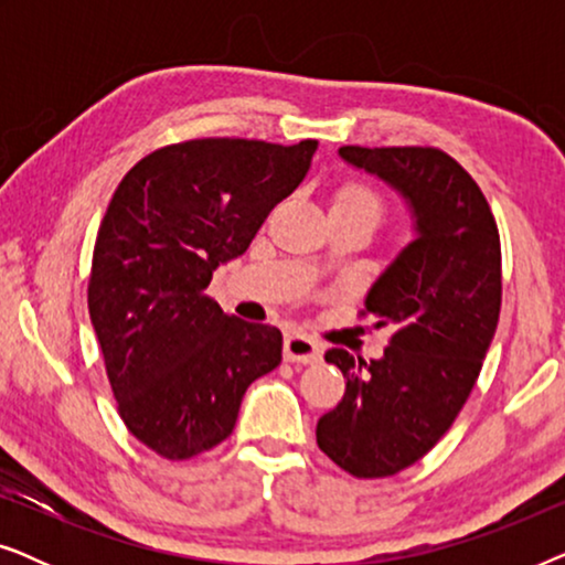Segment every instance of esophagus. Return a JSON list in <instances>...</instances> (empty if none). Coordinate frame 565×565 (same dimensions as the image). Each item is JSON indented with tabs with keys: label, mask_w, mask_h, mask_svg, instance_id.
I'll return each instance as SVG.
<instances>
[{
	"label": "esophagus",
	"mask_w": 565,
	"mask_h": 565,
	"mask_svg": "<svg viewBox=\"0 0 565 565\" xmlns=\"http://www.w3.org/2000/svg\"><path fill=\"white\" fill-rule=\"evenodd\" d=\"M321 354H323V347L311 337L298 334V331H292V334L285 337V360L288 362L313 365V362L321 360Z\"/></svg>",
	"instance_id": "obj_1"
}]
</instances>
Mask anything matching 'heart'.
<instances>
[{
    "label": "heart",
    "instance_id": "heart-1",
    "mask_svg": "<svg viewBox=\"0 0 565 565\" xmlns=\"http://www.w3.org/2000/svg\"><path fill=\"white\" fill-rule=\"evenodd\" d=\"M331 207H352V211L367 213L375 221L381 215V198L370 188H365V184H347V188L337 192L334 205Z\"/></svg>",
    "mask_w": 565,
    "mask_h": 565
}]
</instances>
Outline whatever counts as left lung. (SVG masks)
I'll return each mask as SVG.
<instances>
[{
	"mask_svg": "<svg viewBox=\"0 0 565 565\" xmlns=\"http://www.w3.org/2000/svg\"><path fill=\"white\" fill-rule=\"evenodd\" d=\"M339 159L388 184L412 218V242L365 296L375 327H393L388 347L370 362L327 352L347 388L316 424L339 468L383 478L424 458L473 391L499 323V231L473 177L439 149L342 146Z\"/></svg>",
	"mask_w": 565,
	"mask_h": 565,
	"instance_id": "8db88e82",
	"label": "left lung"
}]
</instances>
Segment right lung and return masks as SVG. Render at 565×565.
<instances>
[{
    "mask_svg": "<svg viewBox=\"0 0 565 565\" xmlns=\"http://www.w3.org/2000/svg\"><path fill=\"white\" fill-rule=\"evenodd\" d=\"M316 149L200 138L143 157L115 190L92 254L89 319L122 422L161 458L223 443L246 388L280 365V329L223 313L205 288L303 182Z\"/></svg>",
    "mask_w": 565,
    "mask_h": 565,
    "instance_id": "1",
    "label": "right lung"
}]
</instances>
